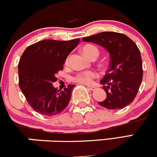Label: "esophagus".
Wrapping results in <instances>:
<instances>
[{
  "label": "esophagus",
  "instance_id": "esophagus-1",
  "mask_svg": "<svg viewBox=\"0 0 157 157\" xmlns=\"http://www.w3.org/2000/svg\"><path fill=\"white\" fill-rule=\"evenodd\" d=\"M88 89H89V90H91V91H94V90L96 89V87H94V86H88Z\"/></svg>",
  "mask_w": 157,
  "mask_h": 157
}]
</instances>
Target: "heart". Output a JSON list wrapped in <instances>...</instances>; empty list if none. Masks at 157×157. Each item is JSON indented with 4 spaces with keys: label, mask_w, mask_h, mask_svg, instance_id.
Returning <instances> with one entry per match:
<instances>
[{
    "label": "heart",
    "mask_w": 157,
    "mask_h": 157,
    "mask_svg": "<svg viewBox=\"0 0 157 157\" xmlns=\"http://www.w3.org/2000/svg\"><path fill=\"white\" fill-rule=\"evenodd\" d=\"M82 52L85 55L90 59L97 57L99 55V49L96 46L92 44H87L82 48ZM66 63H68V59ZM98 77V74L94 71H86L77 74L72 77V81L77 83L90 85L92 83L93 80Z\"/></svg>",
    "instance_id": "obj_1"
}]
</instances>
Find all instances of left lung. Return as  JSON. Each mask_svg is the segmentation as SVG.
I'll return each mask as SVG.
<instances>
[{
  "instance_id": "obj_1",
  "label": "left lung",
  "mask_w": 157,
  "mask_h": 157,
  "mask_svg": "<svg viewBox=\"0 0 157 157\" xmlns=\"http://www.w3.org/2000/svg\"><path fill=\"white\" fill-rule=\"evenodd\" d=\"M82 40L100 45L110 53L109 68L100 81L107 97L99 105L117 110L131 103L143 76L141 55L136 44L128 36L113 32H100Z\"/></svg>"
}]
</instances>
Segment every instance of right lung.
<instances>
[{
	"instance_id": "right-lung-1",
	"label": "right lung",
	"mask_w": 157,
	"mask_h": 157,
	"mask_svg": "<svg viewBox=\"0 0 157 157\" xmlns=\"http://www.w3.org/2000/svg\"><path fill=\"white\" fill-rule=\"evenodd\" d=\"M80 39L62 41L44 40L26 48L18 63L19 86L29 105L44 116L58 114L69 102L75 85L69 84L63 91L53 87L56 75Z\"/></svg>"
}]
</instances>
